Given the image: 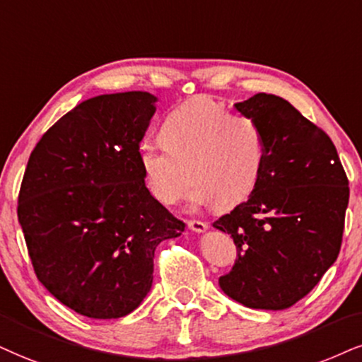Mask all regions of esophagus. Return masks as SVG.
<instances>
[{
	"label": "esophagus",
	"instance_id": "obj_1",
	"mask_svg": "<svg viewBox=\"0 0 362 362\" xmlns=\"http://www.w3.org/2000/svg\"><path fill=\"white\" fill-rule=\"evenodd\" d=\"M188 228L194 233H203V231L208 230V223L199 221V220H189L188 221Z\"/></svg>",
	"mask_w": 362,
	"mask_h": 362
}]
</instances>
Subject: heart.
<instances>
[{
    "label": "heart",
    "mask_w": 362,
    "mask_h": 362,
    "mask_svg": "<svg viewBox=\"0 0 362 362\" xmlns=\"http://www.w3.org/2000/svg\"><path fill=\"white\" fill-rule=\"evenodd\" d=\"M163 144L144 142L139 164L151 194L177 203L191 182V203L226 209L247 199L260 180L265 139L258 124L199 97L171 110L159 129Z\"/></svg>",
    "instance_id": "b5f03b06"
}]
</instances>
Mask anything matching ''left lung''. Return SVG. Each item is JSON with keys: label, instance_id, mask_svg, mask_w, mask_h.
<instances>
[{"label": "left lung", "instance_id": "obj_1", "mask_svg": "<svg viewBox=\"0 0 362 362\" xmlns=\"http://www.w3.org/2000/svg\"><path fill=\"white\" fill-rule=\"evenodd\" d=\"M235 107L260 126L265 160L247 202L213 223L238 252L218 284L250 309L282 310L337 260L349 181L331 137L290 102L257 93Z\"/></svg>", "mask_w": 362, "mask_h": 362}]
</instances>
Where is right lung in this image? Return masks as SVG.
Instances as JSON below:
<instances>
[{"instance_id":"1","label":"right lung","mask_w":362,"mask_h":362,"mask_svg":"<svg viewBox=\"0 0 362 362\" xmlns=\"http://www.w3.org/2000/svg\"><path fill=\"white\" fill-rule=\"evenodd\" d=\"M149 92L80 102L43 134L18 196L35 274L57 300L90 319L137 309L154 252L185 223L146 188L139 144L156 112Z\"/></svg>"}]
</instances>
